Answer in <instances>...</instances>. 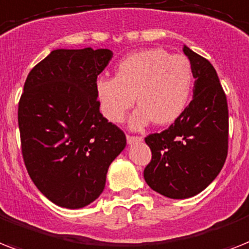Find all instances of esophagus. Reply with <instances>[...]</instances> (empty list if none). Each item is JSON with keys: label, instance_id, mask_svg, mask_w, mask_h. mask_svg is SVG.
<instances>
[{"label": "esophagus", "instance_id": "esophagus-1", "mask_svg": "<svg viewBox=\"0 0 249 249\" xmlns=\"http://www.w3.org/2000/svg\"><path fill=\"white\" fill-rule=\"evenodd\" d=\"M126 141H128L129 144H133V143L142 142V137H137V135H126Z\"/></svg>", "mask_w": 249, "mask_h": 249}]
</instances>
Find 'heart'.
<instances>
[{"label": "heart", "instance_id": "b5f03b06", "mask_svg": "<svg viewBox=\"0 0 249 249\" xmlns=\"http://www.w3.org/2000/svg\"><path fill=\"white\" fill-rule=\"evenodd\" d=\"M193 86V66L185 56L145 48L121 58L115 78H100L94 88L101 112L114 124L124 121L135 97L139 106L129 126L139 130L151 121L169 125L178 120L191 100Z\"/></svg>", "mask_w": 249, "mask_h": 249}]
</instances>
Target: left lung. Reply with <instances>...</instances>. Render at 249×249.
<instances>
[{
  "label": "left lung",
  "instance_id": "left-lung-1",
  "mask_svg": "<svg viewBox=\"0 0 249 249\" xmlns=\"http://www.w3.org/2000/svg\"><path fill=\"white\" fill-rule=\"evenodd\" d=\"M195 72L193 100L174 124L144 139L152 160L144 180L174 199L201 193L223 169L228 156L229 112L223 87L209 60L184 46Z\"/></svg>",
  "mask_w": 249,
  "mask_h": 249
}]
</instances>
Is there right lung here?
Listing matches in <instances>:
<instances>
[{
	"label": "right lung",
	"instance_id": "obj_1",
	"mask_svg": "<svg viewBox=\"0 0 249 249\" xmlns=\"http://www.w3.org/2000/svg\"><path fill=\"white\" fill-rule=\"evenodd\" d=\"M111 58L107 48L54 50L24 84L18 110L24 163L40 193L60 207L96 201L126 145L124 131L100 112L94 88Z\"/></svg>",
	"mask_w": 249,
	"mask_h": 249
}]
</instances>
